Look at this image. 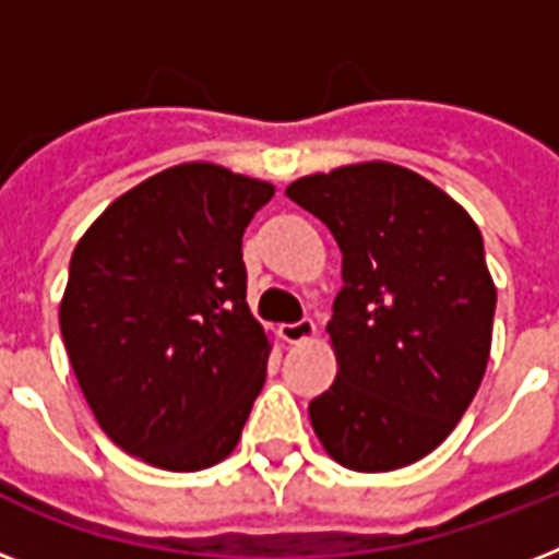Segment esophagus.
<instances>
[{"mask_svg":"<svg viewBox=\"0 0 559 559\" xmlns=\"http://www.w3.org/2000/svg\"><path fill=\"white\" fill-rule=\"evenodd\" d=\"M281 340L289 342V345H301V342L313 340L316 336V324L313 319H301V322L293 324H281Z\"/></svg>","mask_w":559,"mask_h":559,"instance_id":"1","label":"esophagus"}]
</instances>
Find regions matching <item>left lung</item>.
Here are the masks:
<instances>
[{"label": "left lung", "mask_w": 559, "mask_h": 559, "mask_svg": "<svg viewBox=\"0 0 559 559\" xmlns=\"http://www.w3.org/2000/svg\"><path fill=\"white\" fill-rule=\"evenodd\" d=\"M287 197L331 228L345 281L328 322L340 371L310 424L342 467L415 464L455 429L490 359L481 231L450 193L391 162L301 177Z\"/></svg>", "instance_id": "left-lung-1"}]
</instances>
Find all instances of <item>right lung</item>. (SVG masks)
I'll list each match as a JSON object with an SVG mask.
<instances>
[{"label":"right lung","instance_id":"obj_1","mask_svg":"<svg viewBox=\"0 0 559 559\" xmlns=\"http://www.w3.org/2000/svg\"><path fill=\"white\" fill-rule=\"evenodd\" d=\"M275 188L186 162L121 193L78 240L60 333L100 429L193 473L235 450L270 340L246 305L243 231Z\"/></svg>","mask_w":559,"mask_h":559}]
</instances>
